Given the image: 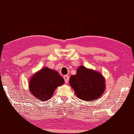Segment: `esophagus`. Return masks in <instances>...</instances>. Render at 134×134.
<instances>
[{"mask_svg":"<svg viewBox=\"0 0 134 134\" xmlns=\"http://www.w3.org/2000/svg\"><path fill=\"white\" fill-rule=\"evenodd\" d=\"M63 78H64V81H65V83H67L68 82H69V76L67 75H64Z\"/></svg>","mask_w":134,"mask_h":134,"instance_id":"1","label":"esophagus"}]
</instances>
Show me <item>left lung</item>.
<instances>
[{
    "instance_id": "left-lung-1",
    "label": "left lung",
    "mask_w": 134,
    "mask_h": 134,
    "mask_svg": "<svg viewBox=\"0 0 134 134\" xmlns=\"http://www.w3.org/2000/svg\"><path fill=\"white\" fill-rule=\"evenodd\" d=\"M69 83L78 98L93 101L101 96L105 90V80L100 73L81 65L77 74L70 77Z\"/></svg>"
}]
</instances>
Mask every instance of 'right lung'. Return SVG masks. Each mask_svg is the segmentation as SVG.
I'll use <instances>...</instances> for the list:
<instances>
[{"label":"right lung","instance_id":"right-lung-1","mask_svg":"<svg viewBox=\"0 0 134 134\" xmlns=\"http://www.w3.org/2000/svg\"><path fill=\"white\" fill-rule=\"evenodd\" d=\"M64 83V79L56 71L43 68L31 78L30 90L32 95L39 100L49 99L58 86Z\"/></svg>","mask_w":134,"mask_h":134}]
</instances>
